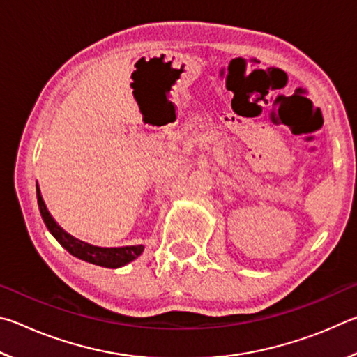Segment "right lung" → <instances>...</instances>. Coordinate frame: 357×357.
<instances>
[{
    "label": "right lung",
    "instance_id": "1",
    "mask_svg": "<svg viewBox=\"0 0 357 357\" xmlns=\"http://www.w3.org/2000/svg\"><path fill=\"white\" fill-rule=\"evenodd\" d=\"M38 203L39 211L44 223L48 228V231L53 234L59 244H61L70 255L83 259V261L102 266V268H121V266L134 261L135 258L142 255L144 250L143 245H126V247H98L91 245L88 243H83L80 239H75L70 236L69 233H66L64 229L58 225L53 219L52 214L48 213V209L44 203V198L40 195V189L38 185Z\"/></svg>",
    "mask_w": 357,
    "mask_h": 357
}]
</instances>
